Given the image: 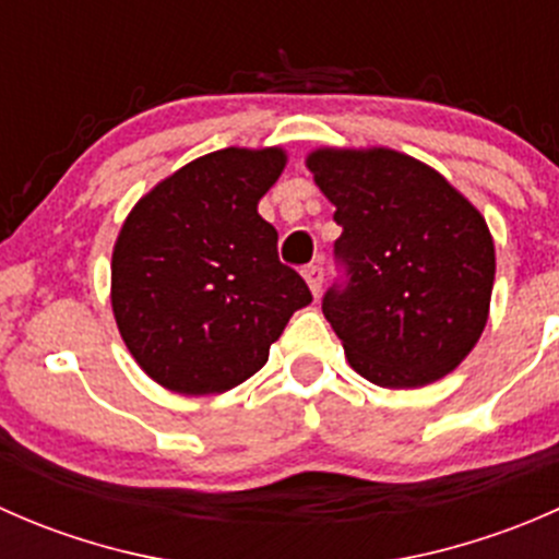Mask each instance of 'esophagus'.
I'll use <instances>...</instances> for the list:
<instances>
[{
  "mask_svg": "<svg viewBox=\"0 0 559 559\" xmlns=\"http://www.w3.org/2000/svg\"><path fill=\"white\" fill-rule=\"evenodd\" d=\"M302 278L308 281V286H311L313 295H319L321 284H324V267H321V264H308V267L302 270Z\"/></svg>",
  "mask_w": 559,
  "mask_h": 559,
  "instance_id": "34e87169",
  "label": "esophagus"
}]
</instances>
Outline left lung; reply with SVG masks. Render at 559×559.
<instances>
[{"label": "left lung", "mask_w": 559, "mask_h": 559, "mask_svg": "<svg viewBox=\"0 0 559 559\" xmlns=\"http://www.w3.org/2000/svg\"><path fill=\"white\" fill-rule=\"evenodd\" d=\"M306 167L335 205L346 289L321 302L348 365L386 389L452 373L489 319L495 243L465 194L392 148H316Z\"/></svg>", "instance_id": "left-lung-1"}]
</instances>
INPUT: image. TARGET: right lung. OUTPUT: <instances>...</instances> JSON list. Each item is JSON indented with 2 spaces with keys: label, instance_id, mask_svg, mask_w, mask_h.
<instances>
[{
  "label": "right lung",
  "instance_id": "obj_1",
  "mask_svg": "<svg viewBox=\"0 0 559 559\" xmlns=\"http://www.w3.org/2000/svg\"><path fill=\"white\" fill-rule=\"evenodd\" d=\"M286 151L222 148L167 175L129 211L110 262L118 332L145 376L178 394H222L251 379L306 281L278 262L257 205Z\"/></svg>",
  "mask_w": 559,
  "mask_h": 559
}]
</instances>
